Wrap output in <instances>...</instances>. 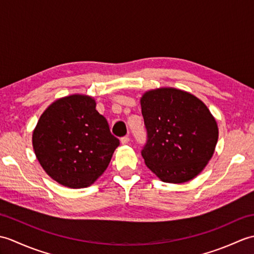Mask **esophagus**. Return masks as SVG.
<instances>
[{"mask_svg": "<svg viewBox=\"0 0 254 254\" xmlns=\"http://www.w3.org/2000/svg\"><path fill=\"white\" fill-rule=\"evenodd\" d=\"M128 142H130V137H128V136H123L121 138V144L122 145H127V144H128Z\"/></svg>", "mask_w": 254, "mask_h": 254, "instance_id": "obj_1", "label": "esophagus"}]
</instances>
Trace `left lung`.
<instances>
[{"mask_svg":"<svg viewBox=\"0 0 254 254\" xmlns=\"http://www.w3.org/2000/svg\"><path fill=\"white\" fill-rule=\"evenodd\" d=\"M147 143L145 164L163 182L185 183L212 158L218 127L207 106L188 91L160 87L141 97Z\"/></svg>","mask_w":254,"mask_h":254,"instance_id":"8db88e82","label":"left lung"}]
</instances>
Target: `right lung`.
<instances>
[{"label": "right lung", "instance_id": "1", "mask_svg": "<svg viewBox=\"0 0 254 254\" xmlns=\"http://www.w3.org/2000/svg\"><path fill=\"white\" fill-rule=\"evenodd\" d=\"M119 139L110 133L96 100L62 97L47 108L32 132V147L47 175L61 186L87 188L104 174Z\"/></svg>", "mask_w": 254, "mask_h": 254}]
</instances>
